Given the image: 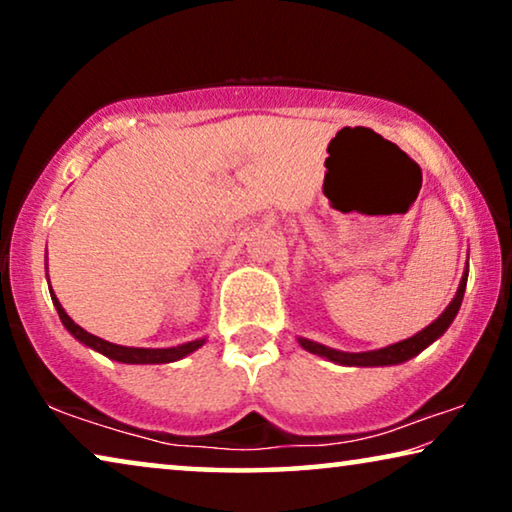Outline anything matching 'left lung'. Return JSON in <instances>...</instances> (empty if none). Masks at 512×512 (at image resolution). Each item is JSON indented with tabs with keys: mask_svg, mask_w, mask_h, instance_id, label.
<instances>
[{
	"mask_svg": "<svg viewBox=\"0 0 512 512\" xmlns=\"http://www.w3.org/2000/svg\"><path fill=\"white\" fill-rule=\"evenodd\" d=\"M466 282H468V261H466L464 277H461V282H459V289H457V293H454L452 303L445 307V312L440 314V317L433 321V324L422 328V331L415 333L408 340L396 342V345H389V347H382V349H370V352H340V349L319 345V342L307 340V338H298V342H300V347L307 349L310 354L324 356V359L333 361V363H340V366H359V368L398 366V363L410 361L412 356L424 352L426 347L433 345V342H436L440 335H443L447 328H450V324L454 321V317H457V312L461 307V300H464Z\"/></svg>",
	"mask_w": 512,
	"mask_h": 512,
	"instance_id": "obj_1",
	"label": "left lung"
}]
</instances>
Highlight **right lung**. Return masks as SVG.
Here are the masks:
<instances>
[{"mask_svg": "<svg viewBox=\"0 0 512 512\" xmlns=\"http://www.w3.org/2000/svg\"><path fill=\"white\" fill-rule=\"evenodd\" d=\"M51 298H53L55 310H58V314H60L62 326H65L76 340L83 342V345L90 349H95V352L104 354L107 359H114L118 363H139V366H146V363H172V361L184 359V356H188L191 352H195V349H200L202 345H205V338L184 342V345H177V347H160V349L114 345V342H107V340L97 338V335H93V333L83 331L79 324H74L72 317L65 312V307L60 305V300L55 298L53 291H51Z\"/></svg>", "mask_w": 512, "mask_h": 512, "instance_id": "right-lung-1", "label": "right lung"}]
</instances>
